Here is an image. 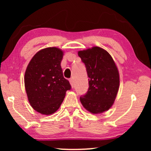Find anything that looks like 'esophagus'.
<instances>
[{
	"instance_id": "1",
	"label": "esophagus",
	"mask_w": 151,
	"mask_h": 151,
	"mask_svg": "<svg viewBox=\"0 0 151 151\" xmlns=\"http://www.w3.org/2000/svg\"><path fill=\"white\" fill-rule=\"evenodd\" d=\"M69 82H70V84H71V87L73 88L74 87V81H73V79H70L69 80Z\"/></svg>"
}]
</instances>
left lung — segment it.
Listing matches in <instances>:
<instances>
[{
	"mask_svg": "<svg viewBox=\"0 0 151 151\" xmlns=\"http://www.w3.org/2000/svg\"><path fill=\"white\" fill-rule=\"evenodd\" d=\"M88 78L87 92L80 98L86 110L96 114L109 110L114 102L119 86L117 68L111 55L100 47L78 51Z\"/></svg>",
	"mask_w": 151,
	"mask_h": 151,
	"instance_id": "1",
	"label": "left lung"
}]
</instances>
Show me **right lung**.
<instances>
[{
	"mask_svg": "<svg viewBox=\"0 0 151 151\" xmlns=\"http://www.w3.org/2000/svg\"><path fill=\"white\" fill-rule=\"evenodd\" d=\"M63 51L48 47L37 52L27 67L24 86L32 108L43 115L55 113L71 88L63 76L60 63Z\"/></svg>",
	"mask_w": 151,
	"mask_h": 151,
	"instance_id": "obj_1",
	"label": "right lung"
}]
</instances>
